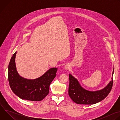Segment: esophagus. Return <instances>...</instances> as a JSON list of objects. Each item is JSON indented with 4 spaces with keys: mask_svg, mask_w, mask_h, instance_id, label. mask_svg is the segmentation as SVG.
Wrapping results in <instances>:
<instances>
[{
    "mask_svg": "<svg viewBox=\"0 0 120 120\" xmlns=\"http://www.w3.org/2000/svg\"><path fill=\"white\" fill-rule=\"evenodd\" d=\"M64 68H65V69H66V70H69L70 69H71V66H70V65H69L68 64H66L65 65V66H64Z\"/></svg>",
    "mask_w": 120,
    "mask_h": 120,
    "instance_id": "34e87169",
    "label": "esophagus"
}]
</instances>
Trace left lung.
I'll return each instance as SVG.
<instances>
[{
	"mask_svg": "<svg viewBox=\"0 0 120 120\" xmlns=\"http://www.w3.org/2000/svg\"><path fill=\"white\" fill-rule=\"evenodd\" d=\"M114 69L112 72V76ZM69 85L68 94L71 99L77 104L94 105L104 100L111 91L113 80L105 88L101 90L92 92L85 90L80 85L79 82L70 74L69 75Z\"/></svg>",
	"mask_w": 120,
	"mask_h": 120,
	"instance_id": "obj_1",
	"label": "left lung"
}]
</instances>
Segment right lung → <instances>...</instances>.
<instances>
[{
    "instance_id": "1",
    "label": "right lung",
    "mask_w": 120,
    "mask_h": 120,
    "mask_svg": "<svg viewBox=\"0 0 120 120\" xmlns=\"http://www.w3.org/2000/svg\"><path fill=\"white\" fill-rule=\"evenodd\" d=\"M16 52L12 56L8 65V79L14 93L22 99L40 101L49 92L51 82L56 75L57 68H52L38 78L29 80L20 76L17 72L15 64Z\"/></svg>"
}]
</instances>
